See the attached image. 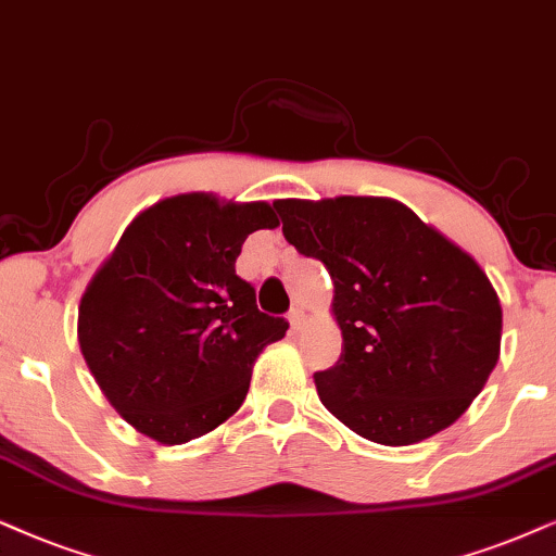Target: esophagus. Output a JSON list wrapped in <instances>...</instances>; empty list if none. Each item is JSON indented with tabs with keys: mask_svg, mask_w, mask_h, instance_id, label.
I'll return each instance as SVG.
<instances>
[{
	"mask_svg": "<svg viewBox=\"0 0 556 556\" xmlns=\"http://www.w3.org/2000/svg\"><path fill=\"white\" fill-rule=\"evenodd\" d=\"M290 326L292 330H300L305 326V313H302V307H292L290 311Z\"/></svg>",
	"mask_w": 556,
	"mask_h": 556,
	"instance_id": "34e87169",
	"label": "esophagus"
}]
</instances>
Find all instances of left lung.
<instances>
[{
	"label": "left lung",
	"instance_id": "left-lung-1",
	"mask_svg": "<svg viewBox=\"0 0 556 556\" xmlns=\"http://www.w3.org/2000/svg\"><path fill=\"white\" fill-rule=\"evenodd\" d=\"M282 233L326 264L343 346L315 371L320 403L384 446L454 424L501 356L503 311L488 274L388 197L277 200Z\"/></svg>",
	"mask_w": 556,
	"mask_h": 556
}]
</instances>
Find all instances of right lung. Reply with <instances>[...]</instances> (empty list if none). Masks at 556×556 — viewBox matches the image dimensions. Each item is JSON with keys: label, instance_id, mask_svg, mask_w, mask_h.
<instances>
[{"label": "right lung", "instance_id": "right-lung-1", "mask_svg": "<svg viewBox=\"0 0 556 556\" xmlns=\"http://www.w3.org/2000/svg\"><path fill=\"white\" fill-rule=\"evenodd\" d=\"M277 226L266 202L166 197L125 228L91 277L81 354L136 431L187 444L241 407L256 356L290 326L258 311L236 258L254 230Z\"/></svg>", "mask_w": 556, "mask_h": 556}]
</instances>
